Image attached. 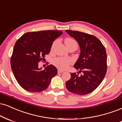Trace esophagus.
Instances as JSON below:
<instances>
[{"instance_id":"obj_1","label":"esophagus","mask_w":122,"mask_h":122,"mask_svg":"<svg viewBox=\"0 0 122 122\" xmlns=\"http://www.w3.org/2000/svg\"><path fill=\"white\" fill-rule=\"evenodd\" d=\"M58 73H63L64 72V71H63V70H59L58 71Z\"/></svg>"}]
</instances>
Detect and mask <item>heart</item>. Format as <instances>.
<instances>
[{
    "label": "heart",
    "mask_w": 122,
    "mask_h": 122,
    "mask_svg": "<svg viewBox=\"0 0 122 122\" xmlns=\"http://www.w3.org/2000/svg\"><path fill=\"white\" fill-rule=\"evenodd\" d=\"M64 43H65L66 46L72 44H75L76 46H78L76 41L71 38L66 39L65 41H64ZM70 63H71L70 59L69 58H66V57H58V58L54 59L53 60V64L55 66L61 68V69H66L70 65Z\"/></svg>",
    "instance_id": "obj_1"
}]
</instances>
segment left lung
<instances>
[{"instance_id":"left-lung-1","label":"left lung","mask_w":122,"mask_h":122,"mask_svg":"<svg viewBox=\"0 0 122 122\" xmlns=\"http://www.w3.org/2000/svg\"><path fill=\"white\" fill-rule=\"evenodd\" d=\"M78 43L81 52L74 64L79 73H70L71 78L66 83L67 89L79 95L92 92L101 83L107 71V54L105 47L95 36L66 30Z\"/></svg>"}]
</instances>
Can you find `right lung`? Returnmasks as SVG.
Here are the masks:
<instances>
[{
	"label": "right lung",
	"mask_w": 122,
	"mask_h": 122,
	"mask_svg": "<svg viewBox=\"0 0 122 122\" xmlns=\"http://www.w3.org/2000/svg\"><path fill=\"white\" fill-rule=\"evenodd\" d=\"M61 31L46 30L27 32L14 46L11 66L19 85L30 92H41L48 87L58 73L57 68L50 64L41 70L39 62L49 54L53 41L62 35Z\"/></svg>",
	"instance_id": "obj_1"
}]
</instances>
